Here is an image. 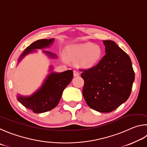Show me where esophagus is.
Listing matches in <instances>:
<instances>
[{"mask_svg": "<svg viewBox=\"0 0 147 147\" xmlns=\"http://www.w3.org/2000/svg\"><path fill=\"white\" fill-rule=\"evenodd\" d=\"M79 76V72L78 71H76V70H74V76L77 77V76Z\"/></svg>", "mask_w": 147, "mask_h": 147, "instance_id": "1", "label": "esophagus"}]
</instances>
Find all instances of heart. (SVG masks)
Here are the masks:
<instances>
[{
  "label": "heart",
  "instance_id": "obj_1",
  "mask_svg": "<svg viewBox=\"0 0 147 147\" xmlns=\"http://www.w3.org/2000/svg\"><path fill=\"white\" fill-rule=\"evenodd\" d=\"M66 54L68 59L72 61L78 60L79 66L84 68H90L99 63L102 57L103 50L101 46L92 42L74 44L66 47ZM63 59L67 61L65 55Z\"/></svg>",
  "mask_w": 147,
  "mask_h": 147
}]
</instances>
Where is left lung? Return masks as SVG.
Listing matches in <instances>:
<instances>
[{
    "label": "left lung",
    "instance_id": "left-lung-1",
    "mask_svg": "<svg viewBox=\"0 0 147 147\" xmlns=\"http://www.w3.org/2000/svg\"><path fill=\"white\" fill-rule=\"evenodd\" d=\"M105 55L97 65L81 69L83 95L87 105L100 112H110L129 97L135 79L130 57L112 40H102Z\"/></svg>",
    "mask_w": 147,
    "mask_h": 147
}]
</instances>
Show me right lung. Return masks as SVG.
<instances>
[{"label":"right lung","instance_id":"add662e5","mask_svg":"<svg viewBox=\"0 0 147 147\" xmlns=\"http://www.w3.org/2000/svg\"><path fill=\"white\" fill-rule=\"evenodd\" d=\"M54 42V38L40 39L28 46L23 51L19 58L18 63L22 60L26 55L34 52L37 49L49 48ZM42 52L49 57L55 59L57 57L55 53L50 51L42 50ZM53 67L50 66V73L46 76L45 80L39 88L29 96H24L17 94V99L23 106L28 109L39 114L46 112L54 109L59 104L63 92L73 78V71L71 69L61 73L53 71Z\"/></svg>","mask_w":147,"mask_h":147}]
</instances>
